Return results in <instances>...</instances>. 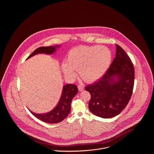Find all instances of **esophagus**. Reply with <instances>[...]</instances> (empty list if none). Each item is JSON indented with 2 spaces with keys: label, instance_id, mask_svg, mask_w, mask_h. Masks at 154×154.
I'll return each mask as SVG.
<instances>
[{
  "label": "esophagus",
  "instance_id": "34e87169",
  "mask_svg": "<svg viewBox=\"0 0 154 154\" xmlns=\"http://www.w3.org/2000/svg\"><path fill=\"white\" fill-rule=\"evenodd\" d=\"M78 89H79V91H82L84 90V87L82 85H80L78 86Z\"/></svg>",
  "mask_w": 154,
  "mask_h": 154
}]
</instances>
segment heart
<instances>
[{"label": "heart", "instance_id": "obj_1", "mask_svg": "<svg viewBox=\"0 0 154 154\" xmlns=\"http://www.w3.org/2000/svg\"><path fill=\"white\" fill-rule=\"evenodd\" d=\"M112 55L103 45H81L70 50L66 61L62 64L64 74L73 77L78 70L81 77L88 82L100 79L110 66Z\"/></svg>", "mask_w": 154, "mask_h": 154}]
</instances>
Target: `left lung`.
Segmentation results:
<instances>
[{
	"label": "left lung",
	"mask_w": 154,
	"mask_h": 154,
	"mask_svg": "<svg viewBox=\"0 0 154 154\" xmlns=\"http://www.w3.org/2000/svg\"><path fill=\"white\" fill-rule=\"evenodd\" d=\"M116 58L99 80L86 86L91 98L90 111L97 117L111 118L124 109L132 96L134 69L126 52L117 44Z\"/></svg>",
	"instance_id": "1"
}]
</instances>
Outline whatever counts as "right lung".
I'll use <instances>...</instances> for the list:
<instances>
[{
  "mask_svg": "<svg viewBox=\"0 0 154 154\" xmlns=\"http://www.w3.org/2000/svg\"><path fill=\"white\" fill-rule=\"evenodd\" d=\"M60 46V45H56L55 46L38 48L30 55L27 59L38 54L52 55L57 51V48H59ZM77 92L78 88L75 85L70 84H66L63 87L62 92L58 104L51 111L46 113L37 114L29 109V110L33 116L46 123H58L65 119L70 112L72 100Z\"/></svg>",
  "mask_w": 154,
  "mask_h": 154,
  "instance_id": "1",
  "label": "right lung"
}]
</instances>
